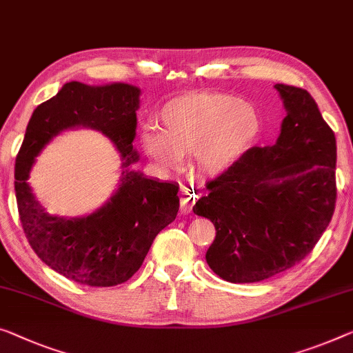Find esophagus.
Instances as JSON below:
<instances>
[{"label":"esophagus","instance_id":"esophagus-1","mask_svg":"<svg viewBox=\"0 0 353 353\" xmlns=\"http://www.w3.org/2000/svg\"><path fill=\"white\" fill-rule=\"evenodd\" d=\"M194 201H196V198H194V194H192L188 190H183L181 193V212L182 214H188L193 208Z\"/></svg>","mask_w":353,"mask_h":353}]
</instances>
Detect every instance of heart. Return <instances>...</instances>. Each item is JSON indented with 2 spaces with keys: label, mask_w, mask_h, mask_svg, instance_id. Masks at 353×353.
Listing matches in <instances>:
<instances>
[{
  "label": "heart",
  "mask_w": 353,
  "mask_h": 353,
  "mask_svg": "<svg viewBox=\"0 0 353 353\" xmlns=\"http://www.w3.org/2000/svg\"><path fill=\"white\" fill-rule=\"evenodd\" d=\"M160 131L145 126L141 145L163 170H176L192 154L199 174L219 177L233 168L259 138L261 120L250 104L223 93H201L170 101L159 114Z\"/></svg>",
  "instance_id": "obj_1"
}]
</instances>
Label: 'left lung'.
I'll list each match as a JSON object with an SVG mask.
<instances>
[{
	"mask_svg": "<svg viewBox=\"0 0 353 353\" xmlns=\"http://www.w3.org/2000/svg\"><path fill=\"white\" fill-rule=\"evenodd\" d=\"M274 88L287 110L276 144L244 152L193 206L215 227L209 268L233 283L265 281L306 259L336 206L333 130L307 90Z\"/></svg>",
	"mask_w": 353,
	"mask_h": 353,
	"instance_id": "left-lung-1",
	"label": "left lung"
}]
</instances>
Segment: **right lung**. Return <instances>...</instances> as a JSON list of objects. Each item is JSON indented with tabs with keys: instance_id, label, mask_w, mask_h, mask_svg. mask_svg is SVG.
I'll return each instance as SVG.
<instances>
[{
	"instance_id": "add662e5",
	"label": "right lung",
	"mask_w": 353,
	"mask_h": 353,
	"mask_svg": "<svg viewBox=\"0 0 353 353\" xmlns=\"http://www.w3.org/2000/svg\"><path fill=\"white\" fill-rule=\"evenodd\" d=\"M141 90L128 83L92 87L68 82L34 109L15 159V198L20 222L34 254L52 270L82 285L112 287L139 270L155 236L176 219L179 183L160 182L128 170ZM87 125L101 130L123 155L119 188L87 218L50 216L30 192V166L46 143L63 129Z\"/></svg>"
}]
</instances>
